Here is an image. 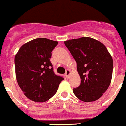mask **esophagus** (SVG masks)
<instances>
[{"instance_id": "34e87169", "label": "esophagus", "mask_w": 126, "mask_h": 126, "mask_svg": "<svg viewBox=\"0 0 126 126\" xmlns=\"http://www.w3.org/2000/svg\"><path fill=\"white\" fill-rule=\"evenodd\" d=\"M70 72L71 71L69 70V69H67L66 71V73H65V76H66L67 77H68V76H69V74H70Z\"/></svg>"}]
</instances>
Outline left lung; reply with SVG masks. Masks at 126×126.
I'll return each instance as SVG.
<instances>
[{
	"instance_id": "obj_1",
	"label": "left lung",
	"mask_w": 126,
	"mask_h": 126,
	"mask_svg": "<svg viewBox=\"0 0 126 126\" xmlns=\"http://www.w3.org/2000/svg\"><path fill=\"white\" fill-rule=\"evenodd\" d=\"M64 43L77 63L80 77V85L73 89L74 94L83 102L99 99L108 89L112 77L113 62L106 47L90 37Z\"/></svg>"
}]
</instances>
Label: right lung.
Segmentation results:
<instances>
[{"mask_svg": "<svg viewBox=\"0 0 126 126\" xmlns=\"http://www.w3.org/2000/svg\"><path fill=\"white\" fill-rule=\"evenodd\" d=\"M58 42L36 38L25 43L15 55L17 83L25 96L36 102L50 99L64 79L56 75L50 59Z\"/></svg>", "mask_w": 126, "mask_h": 126, "instance_id": "obj_1", "label": "right lung"}]
</instances>
